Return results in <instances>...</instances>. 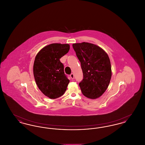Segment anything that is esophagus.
Instances as JSON below:
<instances>
[{"label":"esophagus","instance_id":"obj_1","mask_svg":"<svg viewBox=\"0 0 145 145\" xmlns=\"http://www.w3.org/2000/svg\"><path fill=\"white\" fill-rule=\"evenodd\" d=\"M70 77H71V78L72 79H73L74 78V74H73V73H71V74H70Z\"/></svg>","mask_w":145,"mask_h":145}]
</instances>
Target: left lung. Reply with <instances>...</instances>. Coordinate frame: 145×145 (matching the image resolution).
Here are the masks:
<instances>
[{"mask_svg":"<svg viewBox=\"0 0 145 145\" xmlns=\"http://www.w3.org/2000/svg\"><path fill=\"white\" fill-rule=\"evenodd\" d=\"M72 46L83 71V79L79 84L82 93L89 98L96 99L103 94L110 82L109 57L103 49L92 43H78Z\"/></svg>","mask_w":145,"mask_h":145,"instance_id":"1","label":"left lung"}]
</instances>
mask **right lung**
<instances>
[{
	"label": "right lung",
	"mask_w": 145,
	"mask_h": 145,
	"mask_svg": "<svg viewBox=\"0 0 145 145\" xmlns=\"http://www.w3.org/2000/svg\"><path fill=\"white\" fill-rule=\"evenodd\" d=\"M69 44L52 43L43 47L35 57V82L42 92L50 99L62 96L69 84L60 59L69 52Z\"/></svg>",
	"instance_id": "add662e5"
}]
</instances>
